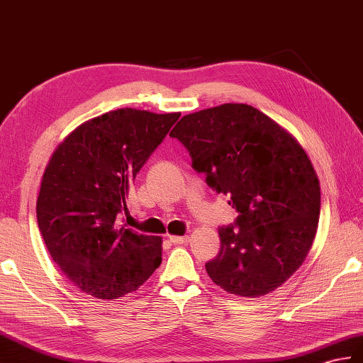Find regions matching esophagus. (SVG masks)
Listing matches in <instances>:
<instances>
[{
	"label": "esophagus",
	"mask_w": 363,
	"mask_h": 363,
	"mask_svg": "<svg viewBox=\"0 0 363 363\" xmlns=\"http://www.w3.org/2000/svg\"><path fill=\"white\" fill-rule=\"evenodd\" d=\"M170 242L185 244V242H189V237H187V235H184V237H179V235H173V237H170Z\"/></svg>",
	"instance_id": "esophagus-1"
}]
</instances>
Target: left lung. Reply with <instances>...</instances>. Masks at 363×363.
<instances>
[{"instance_id": "obj_1", "label": "left lung", "mask_w": 363, "mask_h": 363, "mask_svg": "<svg viewBox=\"0 0 363 363\" xmlns=\"http://www.w3.org/2000/svg\"><path fill=\"white\" fill-rule=\"evenodd\" d=\"M170 136L238 212L233 225L218 229L221 249L206 263L208 277L241 297L281 286L305 261L318 225L320 184L305 150L246 104L184 116Z\"/></svg>"}]
</instances>
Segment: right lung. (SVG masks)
Masks as SVG:
<instances>
[{
    "label": "right lung",
    "mask_w": 363,
    "mask_h": 363,
    "mask_svg": "<svg viewBox=\"0 0 363 363\" xmlns=\"http://www.w3.org/2000/svg\"><path fill=\"white\" fill-rule=\"evenodd\" d=\"M181 113L121 108L75 128L54 151L37 199L50 257L88 296L138 291L162 261V238L126 229V195Z\"/></svg>",
    "instance_id": "obj_1"
}]
</instances>
